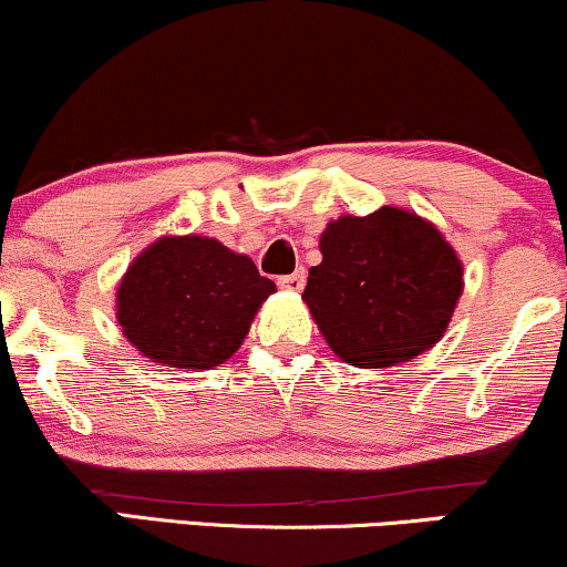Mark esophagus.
Returning <instances> with one entry per match:
<instances>
[{
	"label": "esophagus",
	"mask_w": 567,
	"mask_h": 567,
	"mask_svg": "<svg viewBox=\"0 0 567 567\" xmlns=\"http://www.w3.org/2000/svg\"><path fill=\"white\" fill-rule=\"evenodd\" d=\"M305 281H307V276H305V270H293L291 276H281L278 278V286H281V289H286V291H301L305 289Z\"/></svg>",
	"instance_id": "esophagus-1"
}]
</instances>
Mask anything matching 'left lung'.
<instances>
[{
    "label": "left lung",
    "instance_id": "obj_1",
    "mask_svg": "<svg viewBox=\"0 0 567 567\" xmlns=\"http://www.w3.org/2000/svg\"><path fill=\"white\" fill-rule=\"evenodd\" d=\"M322 262L301 299L343 362L380 370L443 338L463 291V266L430 220L382 205L330 220Z\"/></svg>",
    "mask_w": 567,
    "mask_h": 567
}]
</instances>
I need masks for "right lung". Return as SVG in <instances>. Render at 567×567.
I'll return each mask as SVG.
<instances>
[{
  "label": "right lung",
  "instance_id": "right-lung-1",
  "mask_svg": "<svg viewBox=\"0 0 567 567\" xmlns=\"http://www.w3.org/2000/svg\"><path fill=\"white\" fill-rule=\"evenodd\" d=\"M276 284L247 255L218 239L161 237L145 247L116 289L122 333L151 362L210 370L241 347Z\"/></svg>",
  "mask_w": 567,
  "mask_h": 567
}]
</instances>
